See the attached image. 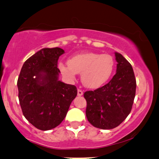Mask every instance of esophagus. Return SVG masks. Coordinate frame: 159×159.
<instances>
[{
  "instance_id": "34e87169",
  "label": "esophagus",
  "mask_w": 159,
  "mask_h": 159,
  "mask_svg": "<svg viewBox=\"0 0 159 159\" xmlns=\"http://www.w3.org/2000/svg\"><path fill=\"white\" fill-rule=\"evenodd\" d=\"M83 94H84V92H83V91H82L81 89H78V96L83 95Z\"/></svg>"
}]
</instances>
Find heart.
<instances>
[{"label":"heart","mask_w":159,"mask_h":159,"mask_svg":"<svg viewBox=\"0 0 159 159\" xmlns=\"http://www.w3.org/2000/svg\"><path fill=\"white\" fill-rule=\"evenodd\" d=\"M115 67L114 57L108 53L88 52L78 54L69 60V64L59 63V68L70 80L75 79L76 74L81 73V81L86 86L98 88L106 84L111 77Z\"/></svg>","instance_id":"1"}]
</instances>
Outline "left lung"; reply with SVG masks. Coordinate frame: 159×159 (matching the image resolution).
Instances as JSON below:
<instances>
[{
  "instance_id": "8db88e82",
  "label": "left lung",
  "mask_w": 159,
  "mask_h": 159,
  "mask_svg": "<svg viewBox=\"0 0 159 159\" xmlns=\"http://www.w3.org/2000/svg\"><path fill=\"white\" fill-rule=\"evenodd\" d=\"M116 73L107 84L84 92L86 116L94 127L112 129L122 123L131 111L136 82L133 68L122 54L115 53Z\"/></svg>"
}]
</instances>
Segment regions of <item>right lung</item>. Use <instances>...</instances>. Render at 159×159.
<instances>
[{
  "label": "right lung",
  "instance_id": "1",
  "mask_svg": "<svg viewBox=\"0 0 159 159\" xmlns=\"http://www.w3.org/2000/svg\"><path fill=\"white\" fill-rule=\"evenodd\" d=\"M60 48H43L23 64L17 80L18 98L26 120L42 130L53 129L65 118L77 88L59 81Z\"/></svg>",
  "mask_w": 159,
  "mask_h": 159
}]
</instances>
